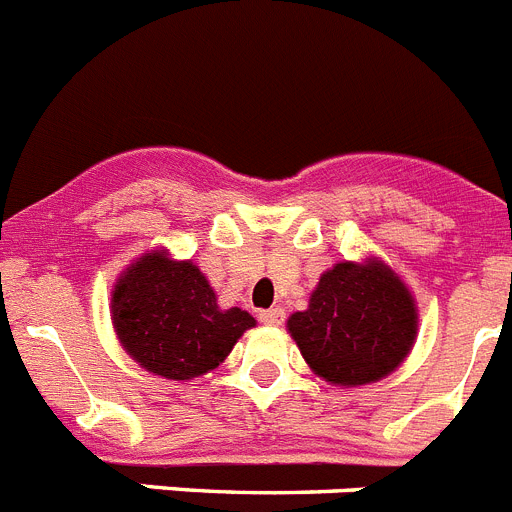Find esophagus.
Here are the masks:
<instances>
[{"label": "esophagus", "mask_w": 512, "mask_h": 512, "mask_svg": "<svg viewBox=\"0 0 512 512\" xmlns=\"http://www.w3.org/2000/svg\"><path fill=\"white\" fill-rule=\"evenodd\" d=\"M259 320L264 325H282L284 323V310H282V307H269V310H261Z\"/></svg>", "instance_id": "34e87169"}]
</instances>
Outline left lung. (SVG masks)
I'll return each instance as SVG.
<instances>
[{"label":"left lung","instance_id":"obj_1","mask_svg":"<svg viewBox=\"0 0 512 512\" xmlns=\"http://www.w3.org/2000/svg\"><path fill=\"white\" fill-rule=\"evenodd\" d=\"M287 330L318 377L359 387L379 382L408 359L418 307L384 261H341L320 277L307 310L289 315Z\"/></svg>","mask_w":512,"mask_h":512}]
</instances>
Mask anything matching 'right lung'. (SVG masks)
I'll use <instances>...</instances> for the list:
<instances>
[{
  "instance_id": "add662e5",
  "label": "right lung",
  "mask_w": 512,
  "mask_h": 512,
  "mask_svg": "<svg viewBox=\"0 0 512 512\" xmlns=\"http://www.w3.org/2000/svg\"><path fill=\"white\" fill-rule=\"evenodd\" d=\"M110 307L122 348L146 372L176 382L212 372L256 325L241 307L217 305L200 266L174 261L164 248L122 271Z\"/></svg>"
}]
</instances>
